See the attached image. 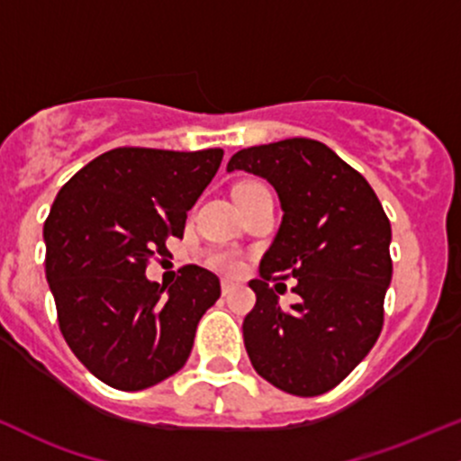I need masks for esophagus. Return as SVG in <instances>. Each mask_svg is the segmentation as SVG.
Returning a JSON list of instances; mask_svg holds the SVG:
<instances>
[{"label": "esophagus", "instance_id": "esophagus-1", "mask_svg": "<svg viewBox=\"0 0 461 461\" xmlns=\"http://www.w3.org/2000/svg\"><path fill=\"white\" fill-rule=\"evenodd\" d=\"M231 291H234V285H231L230 280H222V282H221V293H222V295L227 297Z\"/></svg>", "mask_w": 461, "mask_h": 461}]
</instances>
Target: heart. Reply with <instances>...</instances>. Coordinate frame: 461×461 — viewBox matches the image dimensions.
I'll return each instance as SVG.
<instances>
[{"label":"heart","mask_w":461,"mask_h":461,"mask_svg":"<svg viewBox=\"0 0 461 461\" xmlns=\"http://www.w3.org/2000/svg\"><path fill=\"white\" fill-rule=\"evenodd\" d=\"M251 184H254V181H245V184H240L239 188H245V185H251ZM205 262L219 271L236 273L240 269V254L236 249H230V247H216V249L207 251Z\"/></svg>","instance_id":"b5f03b06"}]
</instances>
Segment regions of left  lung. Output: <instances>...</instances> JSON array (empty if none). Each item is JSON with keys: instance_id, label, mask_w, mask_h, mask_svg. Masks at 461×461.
I'll return each instance as SVG.
<instances>
[{"instance_id": "left-lung-1", "label": "left lung", "mask_w": 461, "mask_h": 461, "mask_svg": "<svg viewBox=\"0 0 461 461\" xmlns=\"http://www.w3.org/2000/svg\"><path fill=\"white\" fill-rule=\"evenodd\" d=\"M227 170L265 176L282 225L251 280L256 306L242 321L254 370L295 396H320L350 374L383 330L392 282V227L366 176L308 138L242 149ZM295 276L301 300L276 304L270 282Z\"/></svg>"}]
</instances>
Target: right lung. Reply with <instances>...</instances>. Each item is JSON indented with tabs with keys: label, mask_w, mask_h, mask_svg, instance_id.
<instances>
[{
	"label": "right lung",
	"mask_w": 461,
	"mask_h": 461,
	"mask_svg": "<svg viewBox=\"0 0 461 461\" xmlns=\"http://www.w3.org/2000/svg\"><path fill=\"white\" fill-rule=\"evenodd\" d=\"M221 149L122 146L80 168L43 225L45 277L59 328L80 363L122 392L153 387L188 361L196 323L221 282L181 267L170 288L149 282V262L184 236L188 210L216 175Z\"/></svg>",
	"instance_id": "add662e5"
}]
</instances>
